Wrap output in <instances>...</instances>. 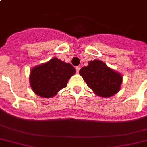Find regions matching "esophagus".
<instances>
[{"instance_id": "1", "label": "esophagus", "mask_w": 147, "mask_h": 147, "mask_svg": "<svg viewBox=\"0 0 147 147\" xmlns=\"http://www.w3.org/2000/svg\"><path fill=\"white\" fill-rule=\"evenodd\" d=\"M80 69H81V67H80V66H76V67H75V69H76V72H77V73H78L79 72V70H80Z\"/></svg>"}]
</instances>
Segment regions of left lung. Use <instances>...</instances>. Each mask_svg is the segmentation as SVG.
<instances>
[{
  "label": "left lung",
  "mask_w": 147,
  "mask_h": 147,
  "mask_svg": "<svg viewBox=\"0 0 147 147\" xmlns=\"http://www.w3.org/2000/svg\"><path fill=\"white\" fill-rule=\"evenodd\" d=\"M79 74L95 95L109 98L118 93L122 84V76L99 60L89 61L87 66L80 69Z\"/></svg>",
  "instance_id": "left-lung-1"
}]
</instances>
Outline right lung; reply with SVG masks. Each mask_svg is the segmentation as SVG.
<instances>
[{"label":"right lung","instance_id":"obj_1","mask_svg":"<svg viewBox=\"0 0 147 147\" xmlns=\"http://www.w3.org/2000/svg\"><path fill=\"white\" fill-rule=\"evenodd\" d=\"M75 73V68L70 63L57 58H52L32 69L29 75L30 86L38 96L52 98L66 87L69 79Z\"/></svg>","mask_w":147,"mask_h":147}]
</instances>
